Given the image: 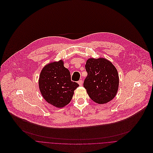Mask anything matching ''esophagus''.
<instances>
[{
    "instance_id": "esophagus-1",
    "label": "esophagus",
    "mask_w": 153,
    "mask_h": 153,
    "mask_svg": "<svg viewBox=\"0 0 153 153\" xmlns=\"http://www.w3.org/2000/svg\"><path fill=\"white\" fill-rule=\"evenodd\" d=\"M78 83L79 84V85H81L82 84V80H81V79L79 80V81H78Z\"/></svg>"
}]
</instances>
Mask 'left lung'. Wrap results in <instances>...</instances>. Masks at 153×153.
Returning a JSON list of instances; mask_svg holds the SVG:
<instances>
[{
  "label": "left lung",
  "mask_w": 153,
  "mask_h": 153,
  "mask_svg": "<svg viewBox=\"0 0 153 153\" xmlns=\"http://www.w3.org/2000/svg\"><path fill=\"white\" fill-rule=\"evenodd\" d=\"M87 76L84 87L89 97L98 104H105L116 96L119 75L114 65L105 58H89L85 66Z\"/></svg>",
  "instance_id": "1"
}]
</instances>
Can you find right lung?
Wrapping results in <instances>:
<instances>
[{
	"instance_id": "right-lung-1",
	"label": "right lung",
	"mask_w": 153,
	"mask_h": 153,
	"mask_svg": "<svg viewBox=\"0 0 153 153\" xmlns=\"http://www.w3.org/2000/svg\"><path fill=\"white\" fill-rule=\"evenodd\" d=\"M39 85L43 98L48 103L62 108L71 102L74 90L79 84L71 81L69 71L64 66L63 61L59 60L43 68Z\"/></svg>"
}]
</instances>
